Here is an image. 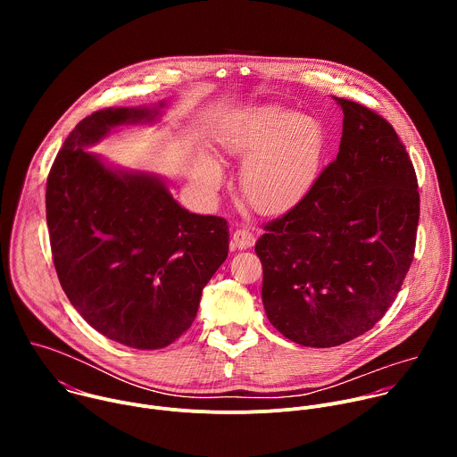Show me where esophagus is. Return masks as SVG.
Wrapping results in <instances>:
<instances>
[{
  "label": "esophagus",
  "mask_w": 457,
  "mask_h": 457,
  "mask_svg": "<svg viewBox=\"0 0 457 457\" xmlns=\"http://www.w3.org/2000/svg\"><path fill=\"white\" fill-rule=\"evenodd\" d=\"M231 240L237 249H249L254 245V235L249 229H235Z\"/></svg>",
  "instance_id": "1"
}]
</instances>
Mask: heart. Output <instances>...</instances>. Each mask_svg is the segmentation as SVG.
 Masks as SVG:
<instances>
[{"instance_id":"obj_1","label":"heart","mask_w":457,"mask_h":457,"mask_svg":"<svg viewBox=\"0 0 457 457\" xmlns=\"http://www.w3.org/2000/svg\"><path fill=\"white\" fill-rule=\"evenodd\" d=\"M217 143L226 155L245 159L242 193L266 215L286 213L307 197L325 150L323 128L314 117L270 104L238 113L220 129ZM189 175L204 195H213L222 182V170L208 154L193 157Z\"/></svg>"}]
</instances>
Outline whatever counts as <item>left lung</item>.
I'll return each mask as SVG.
<instances>
[{"label": "left lung", "instance_id": "8db88e82", "mask_svg": "<svg viewBox=\"0 0 457 457\" xmlns=\"http://www.w3.org/2000/svg\"><path fill=\"white\" fill-rule=\"evenodd\" d=\"M337 159L256 240L273 328L303 347L372 329L409 273L420 220L412 161L395 128L349 99Z\"/></svg>", "mask_w": 457, "mask_h": 457}]
</instances>
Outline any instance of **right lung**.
<instances>
[{
  "label": "right lung",
  "instance_id": "obj_1",
  "mask_svg": "<svg viewBox=\"0 0 457 457\" xmlns=\"http://www.w3.org/2000/svg\"><path fill=\"white\" fill-rule=\"evenodd\" d=\"M161 108L162 101L85 117L64 139L45 197L64 295L103 337L143 351L191 328L229 249L224 219L189 213L159 175L113 168L85 150L112 128L155 122Z\"/></svg>",
  "mask_w": 457,
  "mask_h": 457
}]
</instances>
